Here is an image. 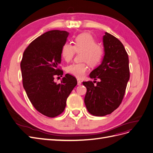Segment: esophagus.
I'll use <instances>...</instances> for the list:
<instances>
[{
  "instance_id": "esophagus-1",
  "label": "esophagus",
  "mask_w": 153,
  "mask_h": 153,
  "mask_svg": "<svg viewBox=\"0 0 153 153\" xmlns=\"http://www.w3.org/2000/svg\"><path fill=\"white\" fill-rule=\"evenodd\" d=\"M81 83H82V82H81V80H80V79H77V85H80Z\"/></svg>"
}]
</instances>
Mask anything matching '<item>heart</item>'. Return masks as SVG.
Listing matches in <instances>:
<instances>
[{
	"label": "heart",
	"instance_id": "1",
	"mask_svg": "<svg viewBox=\"0 0 153 153\" xmlns=\"http://www.w3.org/2000/svg\"><path fill=\"white\" fill-rule=\"evenodd\" d=\"M76 52H82L81 60L83 62L73 63L66 68V71L77 78H82L88 70V65L96 66L101 62L104 56V48L97 44L93 36L86 33L76 36L74 45L69 42L63 44L61 56L66 62L70 61Z\"/></svg>",
	"mask_w": 153,
	"mask_h": 153
}]
</instances>
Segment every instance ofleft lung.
I'll use <instances>...</instances> for the list:
<instances>
[{
  "mask_svg": "<svg viewBox=\"0 0 153 153\" xmlns=\"http://www.w3.org/2000/svg\"><path fill=\"white\" fill-rule=\"evenodd\" d=\"M104 56L101 64L89 76L99 81L83 82L87 88L84 102L88 111L96 117L109 114L122 103L130 78L129 60L122 43L115 36H103Z\"/></svg>",
  "mask_w": 153,
  "mask_h": 153,
  "instance_id": "left-lung-1",
  "label": "left lung"
}]
</instances>
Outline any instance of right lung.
Returning <instances> with one entry per match:
<instances>
[{"mask_svg": "<svg viewBox=\"0 0 153 153\" xmlns=\"http://www.w3.org/2000/svg\"><path fill=\"white\" fill-rule=\"evenodd\" d=\"M69 33L51 30L35 39L25 49L21 62L23 85L31 103L39 112L50 118L61 114L66 100L76 85V79L66 74L61 83L54 81L62 76L61 48Z\"/></svg>", "mask_w": 153, "mask_h": 153, "instance_id": "1", "label": "right lung"}]
</instances>
